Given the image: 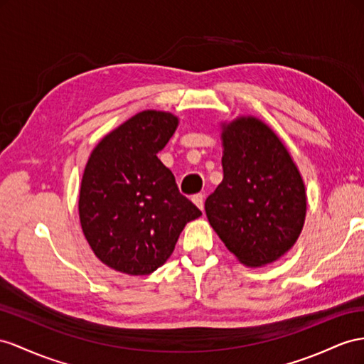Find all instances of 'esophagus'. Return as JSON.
I'll use <instances>...</instances> for the list:
<instances>
[{
    "mask_svg": "<svg viewBox=\"0 0 364 364\" xmlns=\"http://www.w3.org/2000/svg\"><path fill=\"white\" fill-rule=\"evenodd\" d=\"M192 201L197 204V208L198 209H204V195L203 193H197V195H193V198H192Z\"/></svg>",
    "mask_w": 364,
    "mask_h": 364,
    "instance_id": "34e87169",
    "label": "esophagus"
}]
</instances>
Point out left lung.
Here are the masks:
<instances>
[{
    "label": "left lung",
    "mask_w": 364,
    "mask_h": 364,
    "mask_svg": "<svg viewBox=\"0 0 364 364\" xmlns=\"http://www.w3.org/2000/svg\"><path fill=\"white\" fill-rule=\"evenodd\" d=\"M223 146L225 176L204 203L210 226L241 263H272L304 225L301 175L279 138L257 118L225 126Z\"/></svg>",
    "instance_id": "left-lung-1"
}]
</instances>
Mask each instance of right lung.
<instances>
[{"label": "right lung", "mask_w": 364, "mask_h": 364, "mask_svg": "<svg viewBox=\"0 0 364 364\" xmlns=\"http://www.w3.org/2000/svg\"><path fill=\"white\" fill-rule=\"evenodd\" d=\"M176 126L167 112H139L90 154L80 221L93 252L115 271L152 274L173 252L186 223L201 215L156 156Z\"/></svg>", "instance_id": "1"}]
</instances>
